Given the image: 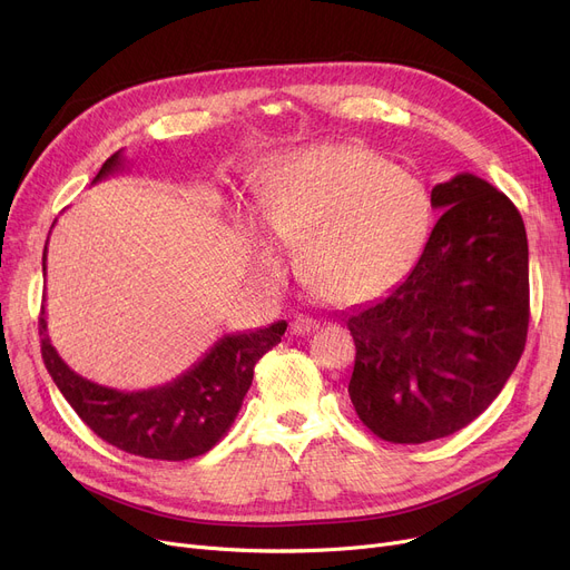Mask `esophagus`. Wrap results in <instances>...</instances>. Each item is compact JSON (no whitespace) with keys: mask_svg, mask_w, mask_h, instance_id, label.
Segmentation results:
<instances>
[{"mask_svg":"<svg viewBox=\"0 0 570 570\" xmlns=\"http://www.w3.org/2000/svg\"><path fill=\"white\" fill-rule=\"evenodd\" d=\"M316 327V321L314 318H307V316H297V318H293L291 321V327L288 331L293 333V335H309L312 331Z\"/></svg>","mask_w":570,"mask_h":570,"instance_id":"1","label":"esophagus"}]
</instances>
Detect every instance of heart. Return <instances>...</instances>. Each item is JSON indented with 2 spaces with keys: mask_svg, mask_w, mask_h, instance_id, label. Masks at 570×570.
Masks as SVG:
<instances>
[{
  "mask_svg": "<svg viewBox=\"0 0 570 570\" xmlns=\"http://www.w3.org/2000/svg\"><path fill=\"white\" fill-rule=\"evenodd\" d=\"M258 213L267 235L297 249L305 286L342 307L400 284L432 228L421 179L351 142L314 145L279 161L265 175ZM272 240L249 230V275L261 286H277L286 275V258Z\"/></svg>",
  "mask_w": 570,
  "mask_h": 570,
  "instance_id": "obj_1",
  "label": "heart"
}]
</instances>
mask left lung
Segmentation results:
<instances>
[{
    "instance_id": "8db88e82",
    "label": "left lung",
    "mask_w": 570,
    "mask_h": 570,
    "mask_svg": "<svg viewBox=\"0 0 570 570\" xmlns=\"http://www.w3.org/2000/svg\"><path fill=\"white\" fill-rule=\"evenodd\" d=\"M441 217L406 279L346 314L355 342L348 395L393 443L451 436L518 367L529 327V247L518 207L483 177L432 189Z\"/></svg>"
}]
</instances>
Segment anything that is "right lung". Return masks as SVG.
<instances>
[{
	"label": "right lung",
	"instance_id": "1",
	"mask_svg": "<svg viewBox=\"0 0 570 570\" xmlns=\"http://www.w3.org/2000/svg\"><path fill=\"white\" fill-rule=\"evenodd\" d=\"M125 166L127 159L119 149L101 166L92 185L125 170ZM46 254L48 243L43 273ZM39 333L48 374L89 430L125 453L183 462L207 453L233 425L252 385L256 363L282 342L286 321L224 335L185 374L134 393L115 391L76 374L50 342L46 307H41Z\"/></svg>",
	"mask_w": 570,
	"mask_h": 570
}]
</instances>
